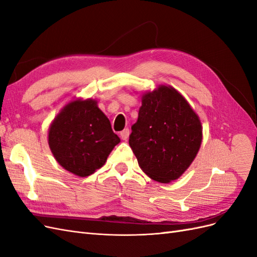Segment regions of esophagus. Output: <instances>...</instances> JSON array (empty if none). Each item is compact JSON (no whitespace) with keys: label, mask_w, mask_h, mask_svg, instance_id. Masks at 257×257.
Instances as JSON below:
<instances>
[{"label":"esophagus","mask_w":257,"mask_h":257,"mask_svg":"<svg viewBox=\"0 0 257 257\" xmlns=\"http://www.w3.org/2000/svg\"><path fill=\"white\" fill-rule=\"evenodd\" d=\"M128 136H130V130L128 128H124L120 133V137H121L122 141H127Z\"/></svg>","instance_id":"1"}]
</instances>
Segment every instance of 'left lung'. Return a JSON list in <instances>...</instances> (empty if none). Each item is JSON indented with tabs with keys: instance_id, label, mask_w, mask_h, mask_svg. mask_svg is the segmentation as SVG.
I'll list each match as a JSON object with an SVG mask.
<instances>
[{
	"instance_id": "obj_1",
	"label": "left lung",
	"mask_w": 257,
	"mask_h": 257,
	"mask_svg": "<svg viewBox=\"0 0 257 257\" xmlns=\"http://www.w3.org/2000/svg\"><path fill=\"white\" fill-rule=\"evenodd\" d=\"M203 142V126L188 100L172 85L143 93L130 146L143 172L170 183L190 167Z\"/></svg>"
}]
</instances>
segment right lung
I'll list each match as a JSON object with an SVG mask.
<instances>
[{"instance_id": "add662e5", "label": "right lung", "mask_w": 257, "mask_h": 257, "mask_svg": "<svg viewBox=\"0 0 257 257\" xmlns=\"http://www.w3.org/2000/svg\"><path fill=\"white\" fill-rule=\"evenodd\" d=\"M120 143L97 100L76 98L51 122L48 145L59 164L78 177H88L102 167Z\"/></svg>"}]
</instances>
